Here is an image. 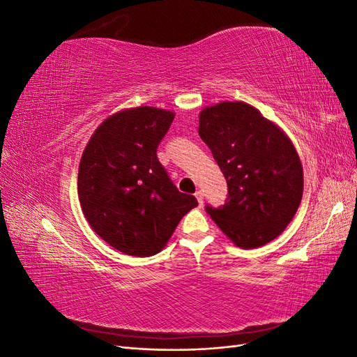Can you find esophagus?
<instances>
[{
  "label": "esophagus",
  "mask_w": 357,
  "mask_h": 357,
  "mask_svg": "<svg viewBox=\"0 0 357 357\" xmlns=\"http://www.w3.org/2000/svg\"><path fill=\"white\" fill-rule=\"evenodd\" d=\"M195 197H197V199H198V205H199V207H202V202H204V193H202L201 190H198V192L195 193Z\"/></svg>",
  "instance_id": "1"
}]
</instances>
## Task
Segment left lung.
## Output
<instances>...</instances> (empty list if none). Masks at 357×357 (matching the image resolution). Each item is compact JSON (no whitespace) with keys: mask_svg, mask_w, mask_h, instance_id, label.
<instances>
[{"mask_svg":"<svg viewBox=\"0 0 357 357\" xmlns=\"http://www.w3.org/2000/svg\"><path fill=\"white\" fill-rule=\"evenodd\" d=\"M199 137L228 183L214 223L240 248L273 241L294 219L304 192V171L291 139L256 107L222 101L199 113Z\"/></svg>","mask_w":357,"mask_h":357,"instance_id":"obj_1","label":"left lung"}]
</instances>
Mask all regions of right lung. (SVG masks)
I'll return each mask as SVG.
<instances>
[{
    "label": "right lung",
    "instance_id": "obj_1",
    "mask_svg": "<svg viewBox=\"0 0 357 357\" xmlns=\"http://www.w3.org/2000/svg\"><path fill=\"white\" fill-rule=\"evenodd\" d=\"M174 112L134 107L95 129L79 165L80 207L95 234L123 255L159 253L197 198L174 186L156 156Z\"/></svg>",
    "mask_w": 357,
    "mask_h": 357
}]
</instances>
